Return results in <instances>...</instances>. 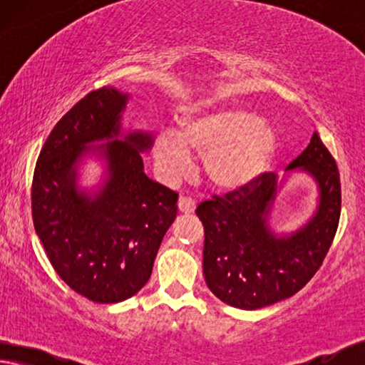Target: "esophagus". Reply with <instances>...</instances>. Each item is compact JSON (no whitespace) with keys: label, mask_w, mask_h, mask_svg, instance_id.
Returning <instances> with one entry per match:
<instances>
[{"label":"esophagus","mask_w":365,"mask_h":365,"mask_svg":"<svg viewBox=\"0 0 365 365\" xmlns=\"http://www.w3.org/2000/svg\"><path fill=\"white\" fill-rule=\"evenodd\" d=\"M178 209L184 214H191V212H194V209H196V201L191 197H179Z\"/></svg>","instance_id":"34e87169"}]
</instances>
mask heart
Returning a JSON list of instances; mask_svg holds the SVG:
<instances>
[{
	"label": "heart",
	"mask_w": 365,
	"mask_h": 365,
	"mask_svg": "<svg viewBox=\"0 0 365 365\" xmlns=\"http://www.w3.org/2000/svg\"><path fill=\"white\" fill-rule=\"evenodd\" d=\"M277 146V133L267 121L241 108H217L186 118L176 133H159L154 161L164 179L176 181L189 173L196 154L214 186L241 189L267 171Z\"/></svg>",
	"instance_id": "1"
}]
</instances>
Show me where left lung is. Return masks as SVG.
<instances>
[{
    "instance_id": "left-lung-1",
    "label": "left lung",
    "mask_w": 365,
    "mask_h": 365,
    "mask_svg": "<svg viewBox=\"0 0 365 365\" xmlns=\"http://www.w3.org/2000/svg\"><path fill=\"white\" fill-rule=\"evenodd\" d=\"M318 184V206L306 225L287 235L268 226L272 204L292 172ZM286 176L266 173L251 186L212 196L197 206L204 226L202 271L217 299L254 311L291 297L311 281L336 236L341 216L337 164L317 133L289 164Z\"/></svg>"
}]
</instances>
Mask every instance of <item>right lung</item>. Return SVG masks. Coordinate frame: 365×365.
Masks as SVG:
<instances>
[{"label": "right lung", "instance_id": "right-lung-1", "mask_svg": "<svg viewBox=\"0 0 365 365\" xmlns=\"http://www.w3.org/2000/svg\"><path fill=\"white\" fill-rule=\"evenodd\" d=\"M128 99L106 86L74 104L44 143L33 176V222L49 262L74 292L99 304L141 291L178 214V194L144 173L141 154L153 134L123 131ZM86 157L105 163L102 182L89 190L77 182Z\"/></svg>", "mask_w": 365, "mask_h": 365}]
</instances>
